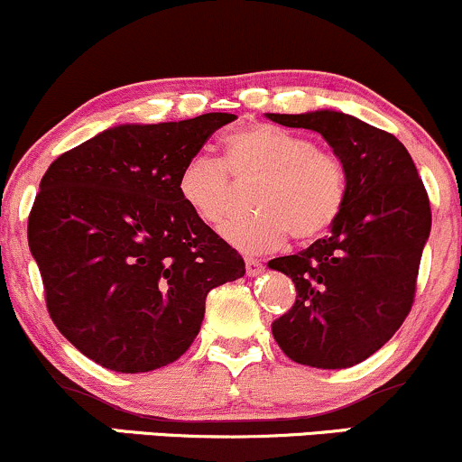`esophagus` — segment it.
Listing matches in <instances>:
<instances>
[{
	"label": "esophagus",
	"mask_w": 462,
	"mask_h": 462,
	"mask_svg": "<svg viewBox=\"0 0 462 462\" xmlns=\"http://www.w3.org/2000/svg\"><path fill=\"white\" fill-rule=\"evenodd\" d=\"M263 263H258L256 258H245V272L247 275H258L263 273Z\"/></svg>",
	"instance_id": "1"
}]
</instances>
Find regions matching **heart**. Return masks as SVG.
Here are the masks:
<instances>
[{
  "label": "heart",
  "instance_id": "obj_1",
  "mask_svg": "<svg viewBox=\"0 0 462 462\" xmlns=\"http://www.w3.org/2000/svg\"><path fill=\"white\" fill-rule=\"evenodd\" d=\"M236 182L256 178L249 193L254 213L224 226L230 245L247 254L269 252L286 236L312 243L332 230L347 204V169L337 153L310 139L267 124H254L224 139V161L195 153L178 173V193L206 224L235 210Z\"/></svg>",
  "mask_w": 462,
  "mask_h": 462
}]
</instances>
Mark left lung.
I'll use <instances>...</instances> for the list:
<instances>
[{"mask_svg":"<svg viewBox=\"0 0 462 462\" xmlns=\"http://www.w3.org/2000/svg\"><path fill=\"white\" fill-rule=\"evenodd\" d=\"M321 134L347 169V204L330 236L269 261L298 295L272 323L291 360L317 369L363 363L389 341L415 301L432 213L411 153L389 132L352 115H267Z\"/></svg>","mask_w":462,"mask_h":462,"instance_id":"left-lung-1","label":"left lung"}]
</instances>
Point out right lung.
Segmentation results:
<instances>
[{
    "instance_id": "obj_1",
    "label": "right lung",
    "mask_w": 462,
    "mask_h": 462,
    "mask_svg": "<svg viewBox=\"0 0 462 462\" xmlns=\"http://www.w3.org/2000/svg\"><path fill=\"white\" fill-rule=\"evenodd\" d=\"M236 115L115 125L58 156L28 219L51 321L84 356L119 374L173 363L206 295L245 263L184 204L178 173Z\"/></svg>"
}]
</instances>
